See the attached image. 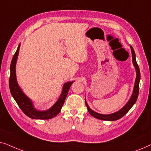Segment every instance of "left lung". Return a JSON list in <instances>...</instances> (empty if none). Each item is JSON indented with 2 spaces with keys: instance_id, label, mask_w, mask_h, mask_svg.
Here are the masks:
<instances>
[{
  "instance_id": "obj_1",
  "label": "left lung",
  "mask_w": 151,
  "mask_h": 151,
  "mask_svg": "<svg viewBox=\"0 0 151 151\" xmlns=\"http://www.w3.org/2000/svg\"><path fill=\"white\" fill-rule=\"evenodd\" d=\"M130 47H131V49L132 58H133V63L134 66H135V67L136 73H137V77H136V80H135V86H134L133 93V94H132L131 98L129 100V102H127V104H126L125 106L121 109V110L118 111L116 113H112V114H109V115L100 114V113H98L95 112V111H92L91 109L89 108V106H88L87 103H86V102L85 101V103H86V107H87V109H88V113H89L93 117H96V118H97V119H102V120H107V121H114V120H117V119H120L121 117H122L126 113H127L128 111H129L130 109H131V107L133 106L134 104H135L136 102V100H137L138 94H139L140 71H139V67H138L137 62H136L135 51H134V49L133 47H132L131 46H130Z\"/></svg>"
}]
</instances>
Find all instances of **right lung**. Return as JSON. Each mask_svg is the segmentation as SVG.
Returning <instances> with one entry per match:
<instances>
[{
    "label": "right lung",
    "instance_id": "right-lung-1",
    "mask_svg": "<svg viewBox=\"0 0 151 151\" xmlns=\"http://www.w3.org/2000/svg\"><path fill=\"white\" fill-rule=\"evenodd\" d=\"M19 48L20 45H18L17 50L14 53L13 58L12 60L11 65H10V77L9 82L10 92L20 109L27 116L36 119H49L53 118L56 116L60 111L69 88L73 82H69L65 84L61 96H60L55 104L50 109L45 111H38L36 110L33 107L31 100L20 90V87L18 85L17 81H16L15 68L18 52H19Z\"/></svg>",
    "mask_w": 151,
    "mask_h": 151
}]
</instances>
